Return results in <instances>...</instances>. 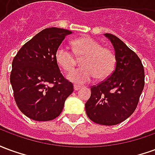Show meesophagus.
<instances>
[{
  "mask_svg": "<svg viewBox=\"0 0 155 155\" xmlns=\"http://www.w3.org/2000/svg\"><path fill=\"white\" fill-rule=\"evenodd\" d=\"M80 89H81V86H80V85H76V84H74V91H79Z\"/></svg>",
  "mask_w": 155,
  "mask_h": 155,
  "instance_id": "34e87169",
  "label": "esophagus"
}]
</instances>
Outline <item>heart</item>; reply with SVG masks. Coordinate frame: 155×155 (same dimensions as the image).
<instances>
[{
  "label": "heart",
  "mask_w": 155,
  "mask_h": 155,
  "mask_svg": "<svg viewBox=\"0 0 155 155\" xmlns=\"http://www.w3.org/2000/svg\"><path fill=\"white\" fill-rule=\"evenodd\" d=\"M73 50L59 45L55 51V61L64 71H71L77 63V57L83 58L82 67L74 70L67 75L69 81L77 84L91 82L95 76L104 80L110 75L115 67L116 59L113 51L102 47L100 42L91 37H83L73 41Z\"/></svg>",
  "instance_id": "heart-1"
}]
</instances>
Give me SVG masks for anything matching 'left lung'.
Wrapping results in <instances>:
<instances>
[{
  "label": "left lung",
  "mask_w": 155,
  "mask_h": 155,
  "mask_svg": "<svg viewBox=\"0 0 155 155\" xmlns=\"http://www.w3.org/2000/svg\"><path fill=\"white\" fill-rule=\"evenodd\" d=\"M104 35L114 46L116 65L109 78L91 88L85 111L94 123L115 125L135 110L144 86V70L138 55L120 39Z\"/></svg>",
  "instance_id": "obj_1"
}]
</instances>
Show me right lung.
I'll return each instance as SVG.
<instances>
[{
	"label": "right lung",
	"mask_w": 155,
	"mask_h": 155,
	"mask_svg": "<svg viewBox=\"0 0 155 155\" xmlns=\"http://www.w3.org/2000/svg\"><path fill=\"white\" fill-rule=\"evenodd\" d=\"M71 33L56 27L45 29L26 42L13 59L10 80L15 103L31 120L55 119L74 91L55 61L56 49Z\"/></svg>",
	"instance_id": "add662e5"
}]
</instances>
